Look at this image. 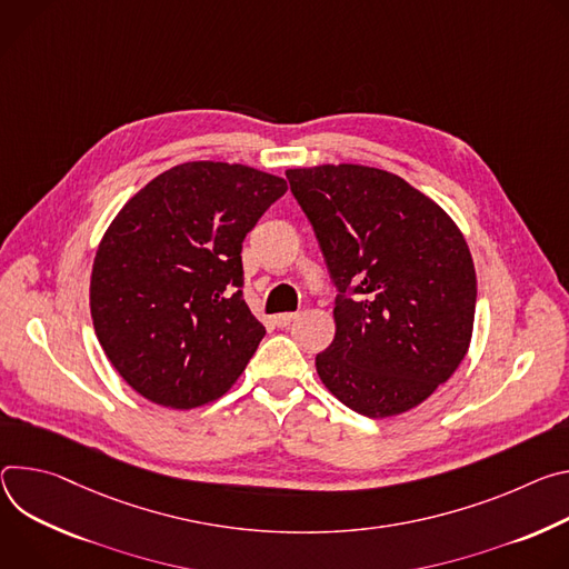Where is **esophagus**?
Wrapping results in <instances>:
<instances>
[{"mask_svg":"<svg viewBox=\"0 0 569 569\" xmlns=\"http://www.w3.org/2000/svg\"><path fill=\"white\" fill-rule=\"evenodd\" d=\"M298 317V313H293V311H287V313H278V317H273V323L278 326V328H287L293 319Z\"/></svg>","mask_w":569,"mask_h":569,"instance_id":"1","label":"esophagus"}]
</instances>
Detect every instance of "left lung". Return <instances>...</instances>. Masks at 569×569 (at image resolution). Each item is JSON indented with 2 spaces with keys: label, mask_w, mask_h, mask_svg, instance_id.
Masks as SVG:
<instances>
[{
  "label": "left lung",
  "mask_w": 569,
  "mask_h": 569,
  "mask_svg": "<svg viewBox=\"0 0 569 569\" xmlns=\"http://www.w3.org/2000/svg\"><path fill=\"white\" fill-rule=\"evenodd\" d=\"M287 178L339 289L335 341L317 355L321 382L368 418L418 407L472 339L477 276L459 226L385 169L319 164Z\"/></svg>",
  "instance_id": "obj_1"
}]
</instances>
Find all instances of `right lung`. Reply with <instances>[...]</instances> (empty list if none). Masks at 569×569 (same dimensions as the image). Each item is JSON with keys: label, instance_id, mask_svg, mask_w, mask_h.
Masks as SVG:
<instances>
[{"label": "right lung", "instance_id": "obj_1", "mask_svg": "<svg viewBox=\"0 0 569 569\" xmlns=\"http://www.w3.org/2000/svg\"><path fill=\"white\" fill-rule=\"evenodd\" d=\"M284 192L280 176L199 160L117 212L94 256L90 311L106 357L142 398L194 409L237 382L267 335L241 293V241Z\"/></svg>", "mask_w": 569, "mask_h": 569}]
</instances>
